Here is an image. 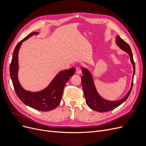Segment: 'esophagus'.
I'll return each mask as SVG.
<instances>
[{
  "label": "esophagus",
  "mask_w": 146,
  "mask_h": 146,
  "mask_svg": "<svg viewBox=\"0 0 146 146\" xmlns=\"http://www.w3.org/2000/svg\"><path fill=\"white\" fill-rule=\"evenodd\" d=\"M76 72L77 74H80V73H81V69H80V67H78V66H77V67L76 68Z\"/></svg>",
  "instance_id": "34e87169"
}]
</instances>
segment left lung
Wrapping results in <instances>:
<instances>
[{
	"label": "left lung",
	"mask_w": 146,
	"mask_h": 146,
	"mask_svg": "<svg viewBox=\"0 0 146 146\" xmlns=\"http://www.w3.org/2000/svg\"><path fill=\"white\" fill-rule=\"evenodd\" d=\"M116 44L121 50L125 51L130 56V60L133 68V77H132L130 88L129 92L122 99L116 101H110L102 98V97L100 96L96 89L93 77H92L90 70L88 68L82 66V72L83 74V76L82 77V85L84 91L86 103L90 108L95 110L96 111H109L119 107L127 99L128 97L129 96L131 92L132 87H133V77L135 73V65L131 48L129 45L119 36H116Z\"/></svg>",
	"instance_id": "8db88e82"
}]
</instances>
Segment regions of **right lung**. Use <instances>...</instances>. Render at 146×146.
I'll use <instances>...</instances> for the list:
<instances>
[{"label":"right lung","instance_id":"right-lung-1","mask_svg":"<svg viewBox=\"0 0 146 146\" xmlns=\"http://www.w3.org/2000/svg\"><path fill=\"white\" fill-rule=\"evenodd\" d=\"M39 32H32L21 41L16 46L10 67V77L17 97L24 104L40 111H48L58 106L62 98L66 83L75 74L74 68L60 72L46 88L38 92L25 90L18 78V54L22 44L31 36L38 35Z\"/></svg>","mask_w":146,"mask_h":146}]
</instances>
